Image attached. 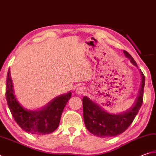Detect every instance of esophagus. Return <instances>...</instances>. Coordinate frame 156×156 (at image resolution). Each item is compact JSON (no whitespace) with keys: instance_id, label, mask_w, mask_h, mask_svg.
Here are the masks:
<instances>
[{"instance_id":"esophagus-1","label":"esophagus","mask_w":156,"mask_h":156,"mask_svg":"<svg viewBox=\"0 0 156 156\" xmlns=\"http://www.w3.org/2000/svg\"><path fill=\"white\" fill-rule=\"evenodd\" d=\"M76 93L78 95L83 94L85 93V89H84V88L82 87H78L76 89Z\"/></svg>"}]
</instances>
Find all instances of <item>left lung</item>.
Returning a JSON list of instances; mask_svg holds the SVG:
<instances>
[{
	"instance_id": "left-lung-1",
	"label": "left lung",
	"mask_w": 156,
	"mask_h": 156,
	"mask_svg": "<svg viewBox=\"0 0 156 156\" xmlns=\"http://www.w3.org/2000/svg\"><path fill=\"white\" fill-rule=\"evenodd\" d=\"M123 52L132 64L138 67L137 63L131 55L126 51ZM140 72L142 78L138 96L131 107L125 112L118 113H109L87 96L83 97L84 121L90 133L100 138L114 137L122 133L130 126L143 102L145 78L141 70H140Z\"/></svg>"
}]
</instances>
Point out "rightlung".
Masks as SVG:
<instances>
[{"instance_id":"right-lung-1","label":"right lung","mask_w":156,"mask_h":156,"mask_svg":"<svg viewBox=\"0 0 156 156\" xmlns=\"http://www.w3.org/2000/svg\"><path fill=\"white\" fill-rule=\"evenodd\" d=\"M5 96L12 116L21 129L34 135H45L58 128L63 109L72 96V92L68 91L55 97L40 109H28L22 106L15 96L9 69Z\"/></svg>"}]
</instances>
